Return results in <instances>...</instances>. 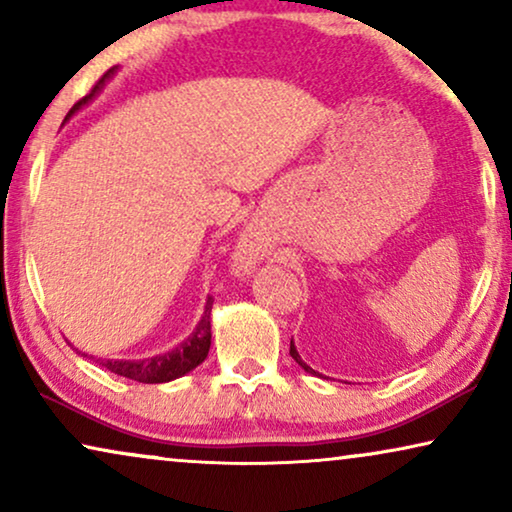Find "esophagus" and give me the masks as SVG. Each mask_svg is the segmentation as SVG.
<instances>
[{
  "mask_svg": "<svg viewBox=\"0 0 512 512\" xmlns=\"http://www.w3.org/2000/svg\"><path fill=\"white\" fill-rule=\"evenodd\" d=\"M261 256H263V244L258 242V237H254V235L244 237L242 247H240V261L242 263H256Z\"/></svg>",
  "mask_w": 512,
  "mask_h": 512,
  "instance_id": "obj_1",
  "label": "esophagus"
}]
</instances>
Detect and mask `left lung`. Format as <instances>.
I'll return each mask as SVG.
<instances>
[{
	"label": "left lung",
	"mask_w": 512,
	"mask_h": 512,
	"mask_svg": "<svg viewBox=\"0 0 512 512\" xmlns=\"http://www.w3.org/2000/svg\"><path fill=\"white\" fill-rule=\"evenodd\" d=\"M289 352H291V356H293V359H296V363H298V366H303V368L307 370V373L317 375V373H314V370H312L310 366H307V363H303V359H300V356H298V352H296V347H293V342H291V349H289Z\"/></svg>",
	"instance_id": "left-lung-1"
}]
</instances>
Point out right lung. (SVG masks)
<instances>
[{"label":"right lung","mask_w":512,"mask_h":512,"mask_svg":"<svg viewBox=\"0 0 512 512\" xmlns=\"http://www.w3.org/2000/svg\"><path fill=\"white\" fill-rule=\"evenodd\" d=\"M111 72H114V69H109V72L95 83L93 90H90L86 97H81V100L76 102L72 109H69L67 118L72 116L74 111H79L83 104H86L90 97H93L97 90L104 86V79H109ZM212 303H214V300L209 298L207 305H205V314H202L200 324L195 326L191 338L181 342V345L177 349H172V352H167L163 356H153V359H144V361H100V359H97V363H100V366H104L107 370H111V373L123 375V377H128V380L144 382V384H160V382L177 380V377L186 375L188 370L200 366V363L207 359L209 345H212V324H209Z\"/></svg>","instance_id":"obj_1"}]
</instances>
